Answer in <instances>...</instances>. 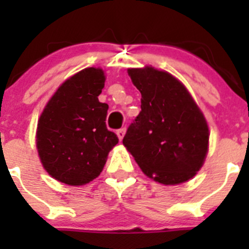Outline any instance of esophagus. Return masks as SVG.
<instances>
[{
	"label": "esophagus",
	"mask_w": 249,
	"mask_h": 249,
	"mask_svg": "<svg viewBox=\"0 0 249 249\" xmlns=\"http://www.w3.org/2000/svg\"><path fill=\"white\" fill-rule=\"evenodd\" d=\"M116 133H117V136H118V140L122 141L123 137H124V133H126V128L117 129V132H116Z\"/></svg>",
	"instance_id": "1"
}]
</instances>
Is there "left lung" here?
<instances>
[{
  "mask_svg": "<svg viewBox=\"0 0 249 249\" xmlns=\"http://www.w3.org/2000/svg\"><path fill=\"white\" fill-rule=\"evenodd\" d=\"M141 92V112L123 144L146 176L162 184L195 177L208 151L210 131L190 92L172 74L153 67L129 68Z\"/></svg>",
  "mask_w": 249,
  "mask_h": 249,
  "instance_id": "left-lung-1",
  "label": "left lung"
}]
</instances>
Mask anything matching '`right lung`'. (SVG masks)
Wrapping results in <instances>:
<instances>
[{
    "instance_id": "right-lung-1",
    "label": "right lung",
    "mask_w": 249,
    "mask_h": 249,
    "mask_svg": "<svg viewBox=\"0 0 249 249\" xmlns=\"http://www.w3.org/2000/svg\"><path fill=\"white\" fill-rule=\"evenodd\" d=\"M105 81L101 68H85L59 86L39 117V160L62 183L82 186L98 177L118 143L106 126L108 105L98 101Z\"/></svg>"
}]
</instances>
